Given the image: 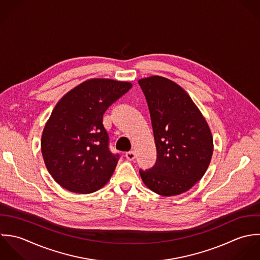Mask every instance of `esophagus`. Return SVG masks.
I'll use <instances>...</instances> for the list:
<instances>
[{"instance_id":"esophagus-1","label":"esophagus","mask_w":260,"mask_h":260,"mask_svg":"<svg viewBox=\"0 0 260 260\" xmlns=\"http://www.w3.org/2000/svg\"><path fill=\"white\" fill-rule=\"evenodd\" d=\"M125 157L128 159V160H134L136 158V153L134 151H129V152H126L125 153Z\"/></svg>"}]
</instances>
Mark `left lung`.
<instances>
[{
	"label": "left lung",
	"mask_w": 260,
	"mask_h": 260,
	"mask_svg": "<svg viewBox=\"0 0 260 260\" xmlns=\"http://www.w3.org/2000/svg\"><path fill=\"white\" fill-rule=\"evenodd\" d=\"M149 106L156 143L155 166L140 169L145 185L161 196L180 195L204 176L213 154L207 122L175 82L151 76L139 80Z\"/></svg>",
	"instance_id": "left-lung-1"
}]
</instances>
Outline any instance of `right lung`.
<instances>
[{
	"instance_id": "1",
	"label": "right lung",
	"mask_w": 260,
	"mask_h": 260,
	"mask_svg": "<svg viewBox=\"0 0 260 260\" xmlns=\"http://www.w3.org/2000/svg\"><path fill=\"white\" fill-rule=\"evenodd\" d=\"M131 88L129 82L94 78L56 104L43 131L41 151L48 172L61 187L89 194L110 179L119 155L109 150L104 114Z\"/></svg>"
}]
</instances>
